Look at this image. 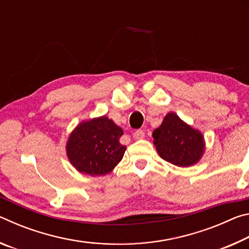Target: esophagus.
<instances>
[{
    "label": "esophagus",
    "mask_w": 249,
    "mask_h": 249,
    "mask_svg": "<svg viewBox=\"0 0 249 249\" xmlns=\"http://www.w3.org/2000/svg\"><path fill=\"white\" fill-rule=\"evenodd\" d=\"M144 136H145V133H144V130H142V129H137L136 132L133 134L134 140H142V138H144Z\"/></svg>",
    "instance_id": "esophagus-1"
}]
</instances>
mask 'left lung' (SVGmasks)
<instances>
[{"instance_id": "1", "label": "left lung", "mask_w": 249, "mask_h": 249, "mask_svg": "<svg viewBox=\"0 0 249 249\" xmlns=\"http://www.w3.org/2000/svg\"><path fill=\"white\" fill-rule=\"evenodd\" d=\"M154 145L160 157L178 167H191L200 161L205 151L204 137L199 129L169 112L153 133Z\"/></svg>"}]
</instances>
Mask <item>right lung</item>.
I'll list each match as a JSON object with an SVG mask.
<instances>
[{
	"label": "right lung",
	"instance_id": "1",
	"mask_svg": "<svg viewBox=\"0 0 249 249\" xmlns=\"http://www.w3.org/2000/svg\"><path fill=\"white\" fill-rule=\"evenodd\" d=\"M122 135L123 129L107 116L83 121L69 135L67 157L80 174L107 175L121 161L126 150L120 144Z\"/></svg>",
	"mask_w": 249,
	"mask_h": 249
}]
</instances>
